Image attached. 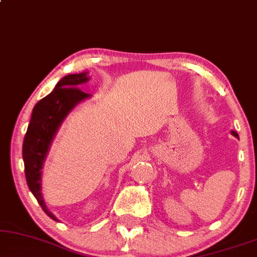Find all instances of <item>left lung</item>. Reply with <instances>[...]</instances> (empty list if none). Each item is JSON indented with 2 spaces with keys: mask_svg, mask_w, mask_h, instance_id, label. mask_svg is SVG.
Instances as JSON below:
<instances>
[{
  "mask_svg": "<svg viewBox=\"0 0 257 257\" xmlns=\"http://www.w3.org/2000/svg\"><path fill=\"white\" fill-rule=\"evenodd\" d=\"M230 133H231V135H232V136H235V138H237V139H238V134H237V133H236L235 131H231Z\"/></svg>",
  "mask_w": 257,
  "mask_h": 257,
  "instance_id": "left-lung-1",
  "label": "left lung"
}]
</instances>
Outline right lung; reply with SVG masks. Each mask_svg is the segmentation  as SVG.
Segmentation results:
<instances>
[{
  "instance_id": "add662e5",
  "label": "right lung",
  "mask_w": 257,
  "mask_h": 257,
  "mask_svg": "<svg viewBox=\"0 0 257 257\" xmlns=\"http://www.w3.org/2000/svg\"><path fill=\"white\" fill-rule=\"evenodd\" d=\"M90 80L87 71L69 74L61 78L49 95L37 102L33 109L28 129L23 140L22 156L26 180L37 202L50 218H59L49 211L42 195V169L48 153L60 126L78 103L91 96L82 91L78 85Z\"/></svg>"
}]
</instances>
